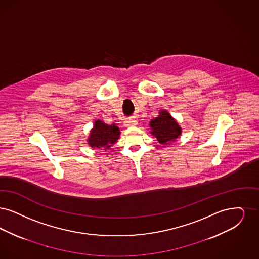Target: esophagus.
<instances>
[{
    "label": "esophagus",
    "instance_id": "34e87169",
    "mask_svg": "<svg viewBox=\"0 0 259 259\" xmlns=\"http://www.w3.org/2000/svg\"><path fill=\"white\" fill-rule=\"evenodd\" d=\"M136 124H137V120L135 118H131V119H127L124 121L125 126H135Z\"/></svg>",
    "mask_w": 259,
    "mask_h": 259
}]
</instances>
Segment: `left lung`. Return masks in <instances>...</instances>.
<instances>
[{
    "label": "left lung",
    "instance_id": "1",
    "mask_svg": "<svg viewBox=\"0 0 259 259\" xmlns=\"http://www.w3.org/2000/svg\"><path fill=\"white\" fill-rule=\"evenodd\" d=\"M149 126L151 127L150 134L164 146L175 142L182 135V127L165 109L159 110L158 117L151 120Z\"/></svg>",
    "mask_w": 259,
    "mask_h": 259
}]
</instances>
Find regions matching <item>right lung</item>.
I'll list each match as a JSON object with an SVG mask.
<instances>
[{
	"mask_svg": "<svg viewBox=\"0 0 259 259\" xmlns=\"http://www.w3.org/2000/svg\"><path fill=\"white\" fill-rule=\"evenodd\" d=\"M120 135L121 132L117 124H107L101 120H96L87 142L92 148L107 150L117 142Z\"/></svg>",
	"mask_w": 259,
	"mask_h": 259,
	"instance_id": "right-lung-1",
	"label": "right lung"
}]
</instances>
